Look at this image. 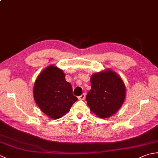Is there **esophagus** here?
Segmentation results:
<instances>
[{"instance_id":"obj_1","label":"esophagus","mask_w":158,"mask_h":158,"mask_svg":"<svg viewBox=\"0 0 158 158\" xmlns=\"http://www.w3.org/2000/svg\"><path fill=\"white\" fill-rule=\"evenodd\" d=\"M85 94H82L81 95V96H78V99L79 100H84L85 99Z\"/></svg>"}]
</instances>
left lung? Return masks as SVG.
<instances>
[{"mask_svg": "<svg viewBox=\"0 0 158 158\" xmlns=\"http://www.w3.org/2000/svg\"><path fill=\"white\" fill-rule=\"evenodd\" d=\"M126 97L123 81L115 73L107 70L94 74L91 89L86 96L87 104L100 118H107L122 106Z\"/></svg>", "mask_w": 158, "mask_h": 158, "instance_id": "obj_1", "label": "left lung"}]
</instances>
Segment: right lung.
Here are the masks:
<instances>
[{
  "instance_id": "obj_1",
  "label": "right lung",
  "mask_w": 158,
  "mask_h": 158,
  "mask_svg": "<svg viewBox=\"0 0 158 158\" xmlns=\"http://www.w3.org/2000/svg\"><path fill=\"white\" fill-rule=\"evenodd\" d=\"M62 70L49 66L39 75L34 87V98L42 111L52 119H59L69 112L77 100L70 83Z\"/></svg>"
}]
</instances>
